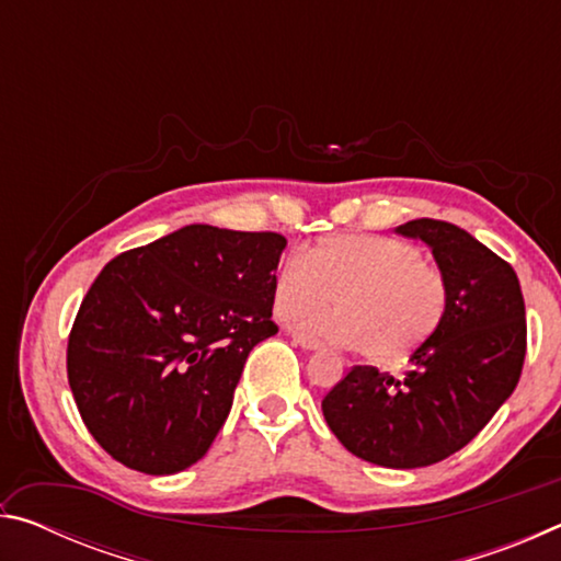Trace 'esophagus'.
I'll list each match as a JSON object with an SVG mask.
<instances>
[{
    "label": "esophagus",
    "mask_w": 561,
    "mask_h": 561,
    "mask_svg": "<svg viewBox=\"0 0 561 561\" xmlns=\"http://www.w3.org/2000/svg\"><path fill=\"white\" fill-rule=\"evenodd\" d=\"M291 341H294V344H299L301 348H307V351L321 348V341L319 339L309 336V334H299V331H291Z\"/></svg>",
    "instance_id": "34e87169"
}]
</instances>
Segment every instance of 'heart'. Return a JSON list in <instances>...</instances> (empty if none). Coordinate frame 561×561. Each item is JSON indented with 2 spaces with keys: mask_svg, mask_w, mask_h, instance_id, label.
<instances>
[{
  "mask_svg": "<svg viewBox=\"0 0 561 561\" xmlns=\"http://www.w3.org/2000/svg\"><path fill=\"white\" fill-rule=\"evenodd\" d=\"M336 296L340 304H328ZM448 279L415 244L381 234H334L289 254L274 277L277 317L358 346L376 364L408 358L440 329ZM328 306L329 310H321ZM311 308V312L306 309Z\"/></svg>",
  "mask_w": 561,
  "mask_h": 561,
  "instance_id": "obj_1",
  "label": "heart"
}]
</instances>
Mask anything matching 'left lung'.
<instances>
[{
    "label": "left lung",
    "instance_id": "1",
    "mask_svg": "<svg viewBox=\"0 0 561 561\" xmlns=\"http://www.w3.org/2000/svg\"><path fill=\"white\" fill-rule=\"evenodd\" d=\"M396 232L423 240L448 279V309L403 378L354 366L321 401L331 433L356 458L411 470L465 448L519 381L527 319L510 264L450 222L411 220Z\"/></svg>",
    "mask_w": 561,
    "mask_h": 561
}]
</instances>
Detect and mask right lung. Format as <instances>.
<instances>
[{"label": "right lung", "instance_id": "add662e5", "mask_svg": "<svg viewBox=\"0 0 561 561\" xmlns=\"http://www.w3.org/2000/svg\"><path fill=\"white\" fill-rule=\"evenodd\" d=\"M287 240L187 225L113 257L73 319L66 371L89 433L130 470L173 474L210 450L244 360L274 336Z\"/></svg>", "mask_w": 561, "mask_h": 561}]
</instances>
